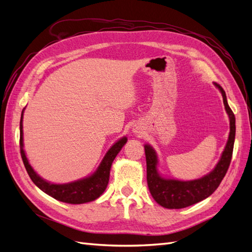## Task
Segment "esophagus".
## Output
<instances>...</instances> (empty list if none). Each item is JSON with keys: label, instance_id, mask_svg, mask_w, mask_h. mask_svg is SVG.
I'll return each instance as SVG.
<instances>
[{"label": "esophagus", "instance_id": "1", "mask_svg": "<svg viewBox=\"0 0 252 252\" xmlns=\"http://www.w3.org/2000/svg\"><path fill=\"white\" fill-rule=\"evenodd\" d=\"M139 130H140V129L138 127H134L133 128V132H139Z\"/></svg>", "mask_w": 252, "mask_h": 252}]
</instances>
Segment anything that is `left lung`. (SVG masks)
I'll use <instances>...</instances> for the list:
<instances>
[{
	"label": "left lung",
	"instance_id": "8db88e82",
	"mask_svg": "<svg viewBox=\"0 0 252 252\" xmlns=\"http://www.w3.org/2000/svg\"><path fill=\"white\" fill-rule=\"evenodd\" d=\"M215 85L220 89L223 95L225 109L230 120V132L226 147L216 168L205 177L192 181H179L164 179L158 173V157L154 148L145 145V156L147 164V184L149 191L155 201L165 208L181 209L190 205L199 203L211 195L224 179L229 168L232 158L233 144L235 138V118L229 105L224 89L219 84Z\"/></svg>",
	"mask_w": 252,
	"mask_h": 252
}]
</instances>
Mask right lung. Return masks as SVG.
Returning <instances> with one entry per match:
<instances>
[{"instance_id": "right-lung-1", "label": "right lung", "mask_w": 252, "mask_h": 252, "mask_svg": "<svg viewBox=\"0 0 252 252\" xmlns=\"http://www.w3.org/2000/svg\"><path fill=\"white\" fill-rule=\"evenodd\" d=\"M23 111H24V109H23ZM23 111L20 121V150L23 163H24L27 173L32 181L42 191L52 196L53 199L64 203L83 204L97 199L105 191L106 187L108 185L112 162L122 147L126 144L127 139L125 136L119 140L107 151L98 168L93 175L83 180L68 183V184H51V183L43 180L36 174L32 167L28 163V159L25 156V151L23 149Z\"/></svg>"}]
</instances>
